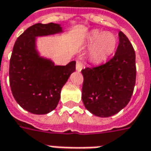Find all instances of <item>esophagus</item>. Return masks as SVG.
<instances>
[{"label": "esophagus", "mask_w": 151, "mask_h": 151, "mask_svg": "<svg viewBox=\"0 0 151 151\" xmlns=\"http://www.w3.org/2000/svg\"><path fill=\"white\" fill-rule=\"evenodd\" d=\"M82 69H83V64L81 61H77V63H76V69L78 72H80Z\"/></svg>", "instance_id": "obj_1"}]
</instances>
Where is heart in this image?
<instances>
[{
  "instance_id": "b5f03b06",
  "label": "heart",
  "mask_w": 151,
  "mask_h": 151,
  "mask_svg": "<svg viewBox=\"0 0 151 151\" xmlns=\"http://www.w3.org/2000/svg\"><path fill=\"white\" fill-rule=\"evenodd\" d=\"M86 43L90 48V57L95 62H102L108 59L115 52L117 38L111 32L94 31L86 38Z\"/></svg>"
}]
</instances>
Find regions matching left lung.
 Returning a JSON list of instances; mask_svg holds the SVG:
<instances>
[{
    "label": "left lung",
    "mask_w": 151,
    "mask_h": 151,
    "mask_svg": "<svg viewBox=\"0 0 151 151\" xmlns=\"http://www.w3.org/2000/svg\"><path fill=\"white\" fill-rule=\"evenodd\" d=\"M135 52L129 39L119 32V45L110 60L82 69V99L93 115L109 117L130 101L136 82Z\"/></svg>",
    "instance_id": "left-lung-1"
}]
</instances>
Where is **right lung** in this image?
<instances>
[{
    "label": "right lung",
    "instance_id": "obj_1",
    "mask_svg": "<svg viewBox=\"0 0 151 151\" xmlns=\"http://www.w3.org/2000/svg\"><path fill=\"white\" fill-rule=\"evenodd\" d=\"M62 32L60 24L37 23L27 28L14 43L9 61V85L15 100L29 112L43 115L59 103L63 86L75 71L76 61L55 65L40 56L36 37Z\"/></svg>",
    "mask_w": 151,
    "mask_h": 151
}]
</instances>
